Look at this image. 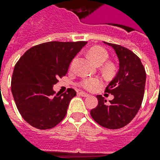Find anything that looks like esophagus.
<instances>
[{
    "label": "esophagus",
    "mask_w": 160,
    "mask_h": 160,
    "mask_svg": "<svg viewBox=\"0 0 160 160\" xmlns=\"http://www.w3.org/2000/svg\"><path fill=\"white\" fill-rule=\"evenodd\" d=\"M79 94L82 96V97H88V96H89V94H88V93H84V92H80V93H79Z\"/></svg>",
    "instance_id": "obj_1"
}]
</instances>
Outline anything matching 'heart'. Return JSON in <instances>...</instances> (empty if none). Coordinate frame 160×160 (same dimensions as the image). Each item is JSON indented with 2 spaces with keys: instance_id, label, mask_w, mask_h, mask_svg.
Segmentation results:
<instances>
[{
  "instance_id": "heart-1",
  "label": "heart",
  "mask_w": 160,
  "mask_h": 160,
  "mask_svg": "<svg viewBox=\"0 0 160 160\" xmlns=\"http://www.w3.org/2000/svg\"><path fill=\"white\" fill-rule=\"evenodd\" d=\"M89 58L96 65H101L108 58V52L102 47H93L88 52ZM103 70L107 73H110L114 70V65L112 62H107L103 66ZM102 84L100 79L98 78H86L81 80L79 84L80 87L87 91H93Z\"/></svg>"
}]
</instances>
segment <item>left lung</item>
<instances>
[{"label":"left lung","instance_id":"obj_1","mask_svg":"<svg viewBox=\"0 0 160 160\" xmlns=\"http://www.w3.org/2000/svg\"><path fill=\"white\" fill-rule=\"evenodd\" d=\"M104 43L114 49L119 59V71L105 89L114 98L107 103L104 97L96 96L98 105L90 111V115L102 127L119 129L131 122L141 108L146 73L141 59L133 52L118 44Z\"/></svg>","mask_w":160,"mask_h":160}]
</instances>
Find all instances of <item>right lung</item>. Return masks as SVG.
<instances>
[{"instance_id": "add662e5", "label": "right lung", "mask_w": 160, "mask_h": 160, "mask_svg": "<svg viewBox=\"0 0 160 160\" xmlns=\"http://www.w3.org/2000/svg\"><path fill=\"white\" fill-rule=\"evenodd\" d=\"M87 42H48L26 51L15 64L11 92L19 113L32 127L51 129L67 115L71 98L68 89L62 95L53 90L58 78L67 75L70 63Z\"/></svg>"}]
</instances>
